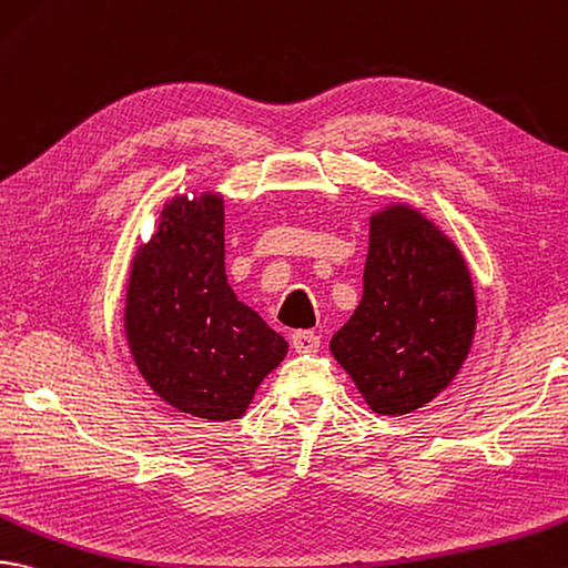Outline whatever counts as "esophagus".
Segmentation results:
<instances>
[{"mask_svg":"<svg viewBox=\"0 0 568 568\" xmlns=\"http://www.w3.org/2000/svg\"><path fill=\"white\" fill-rule=\"evenodd\" d=\"M322 346L320 336H316L314 332H295L293 334V348L297 353H316Z\"/></svg>","mask_w":568,"mask_h":568,"instance_id":"1","label":"esophagus"}]
</instances>
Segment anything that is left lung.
I'll return each mask as SVG.
<instances>
[{
  "label": "left lung",
  "instance_id": "1",
  "mask_svg": "<svg viewBox=\"0 0 568 568\" xmlns=\"http://www.w3.org/2000/svg\"><path fill=\"white\" fill-rule=\"evenodd\" d=\"M474 328L471 275L450 236L408 203L373 213L361 305L328 344L365 404L382 416L426 406L467 361Z\"/></svg>",
  "mask_w": 568,
  "mask_h": 568
}]
</instances>
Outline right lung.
I'll list each match as a JSON object with an SVG mask.
<instances>
[{"mask_svg": "<svg viewBox=\"0 0 568 568\" xmlns=\"http://www.w3.org/2000/svg\"><path fill=\"white\" fill-rule=\"evenodd\" d=\"M123 322L144 382L195 418L244 416L263 377L287 355V341L227 283L217 191L164 203L160 227L130 263Z\"/></svg>", "mask_w": 568, "mask_h": 568, "instance_id": "1", "label": "right lung"}]
</instances>
